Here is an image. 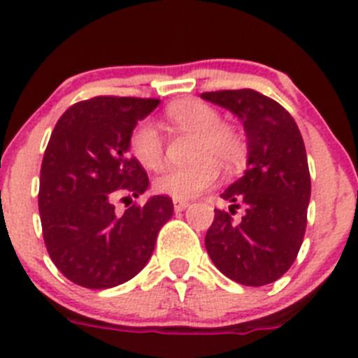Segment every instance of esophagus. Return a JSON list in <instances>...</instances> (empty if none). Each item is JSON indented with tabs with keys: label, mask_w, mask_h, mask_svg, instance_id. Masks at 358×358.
<instances>
[{
	"label": "esophagus",
	"mask_w": 358,
	"mask_h": 358,
	"mask_svg": "<svg viewBox=\"0 0 358 358\" xmlns=\"http://www.w3.org/2000/svg\"><path fill=\"white\" fill-rule=\"evenodd\" d=\"M188 206H189L188 200H185V199H173V209H176V213H181V210H185Z\"/></svg>",
	"instance_id": "1"
}]
</instances>
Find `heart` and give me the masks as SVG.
I'll return each instance as SVG.
<instances>
[{
    "label": "heart",
    "instance_id": "b5f03b06",
    "mask_svg": "<svg viewBox=\"0 0 358 358\" xmlns=\"http://www.w3.org/2000/svg\"><path fill=\"white\" fill-rule=\"evenodd\" d=\"M166 117L176 128L199 135L195 158L188 166H170L155 181L156 192L173 199H193L213 188L220 179V163L236 169L246 158L244 138L232 126L221 124L216 108L199 100H181L166 108ZM130 151L142 166L158 170L163 163L165 142L159 126L151 119L141 121L130 137Z\"/></svg>",
    "mask_w": 358,
    "mask_h": 358
}]
</instances>
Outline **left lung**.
Masks as SVG:
<instances>
[{
  "mask_svg": "<svg viewBox=\"0 0 358 358\" xmlns=\"http://www.w3.org/2000/svg\"><path fill=\"white\" fill-rule=\"evenodd\" d=\"M243 121L248 138L244 176L221 199L230 213L246 206L241 221L214 209L206 234L213 264L244 287L274 283L297 258L308 223L311 177L304 141L290 114L278 101L253 90L202 93Z\"/></svg>",
  "mask_w": 358,
  "mask_h": 358,
  "instance_id": "1",
  "label": "left lung"
}]
</instances>
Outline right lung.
<instances>
[{"mask_svg": "<svg viewBox=\"0 0 358 358\" xmlns=\"http://www.w3.org/2000/svg\"><path fill=\"white\" fill-rule=\"evenodd\" d=\"M159 100L96 96L59 117L43 155L38 209L54 265L71 283L117 287L151 258L159 228L172 217L169 196L115 214L114 200L148 189L149 177L130 156L131 131Z\"/></svg>", "mask_w": 358, "mask_h": 358, "instance_id": "obj_1", "label": "right lung"}]
</instances>
